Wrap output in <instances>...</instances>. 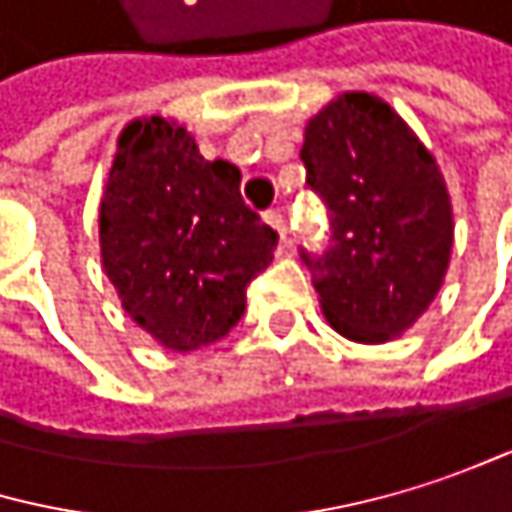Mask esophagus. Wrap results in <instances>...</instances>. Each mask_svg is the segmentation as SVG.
I'll return each mask as SVG.
<instances>
[{"instance_id": "esophagus-1", "label": "esophagus", "mask_w": 512, "mask_h": 512, "mask_svg": "<svg viewBox=\"0 0 512 512\" xmlns=\"http://www.w3.org/2000/svg\"><path fill=\"white\" fill-rule=\"evenodd\" d=\"M264 218H267V224L279 233V239L285 242V239H288V221H285L282 209H267V212H264Z\"/></svg>"}]
</instances>
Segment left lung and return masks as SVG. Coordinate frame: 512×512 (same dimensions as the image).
Returning a JSON list of instances; mask_svg holds the SVG:
<instances>
[{
  "label": "left lung",
  "instance_id": "1",
  "mask_svg": "<svg viewBox=\"0 0 512 512\" xmlns=\"http://www.w3.org/2000/svg\"><path fill=\"white\" fill-rule=\"evenodd\" d=\"M324 200L321 251L300 248L327 321L354 342L405 333L435 300L453 248V212L435 158L369 92L327 104L300 149Z\"/></svg>",
  "mask_w": 512,
  "mask_h": 512
}]
</instances>
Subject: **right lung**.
<instances>
[{"instance_id": "1", "label": "right lung", "mask_w": 512, "mask_h": 512, "mask_svg": "<svg viewBox=\"0 0 512 512\" xmlns=\"http://www.w3.org/2000/svg\"><path fill=\"white\" fill-rule=\"evenodd\" d=\"M276 245L230 161H206L185 128L158 116L122 131L101 200V261L125 312L164 348L227 336Z\"/></svg>"}]
</instances>
